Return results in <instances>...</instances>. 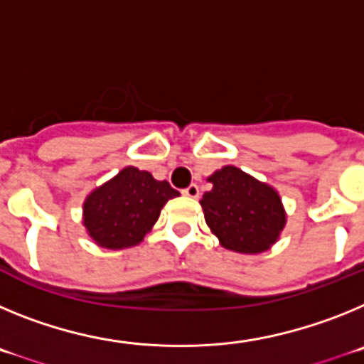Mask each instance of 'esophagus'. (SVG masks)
<instances>
[{"label":"esophagus","mask_w":364,"mask_h":364,"mask_svg":"<svg viewBox=\"0 0 364 364\" xmlns=\"http://www.w3.org/2000/svg\"><path fill=\"white\" fill-rule=\"evenodd\" d=\"M184 195L189 198H198V195H200V189H198L197 184H191L189 188L184 189Z\"/></svg>","instance_id":"34e87169"}]
</instances>
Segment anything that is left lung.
Returning <instances> with one entry per match:
<instances>
[{"label": "left lung", "instance_id": "left-lung-1", "mask_svg": "<svg viewBox=\"0 0 364 364\" xmlns=\"http://www.w3.org/2000/svg\"><path fill=\"white\" fill-rule=\"evenodd\" d=\"M208 182L213 188L204 193L200 205L220 246L246 255L268 252L288 218L277 189L235 166L217 169Z\"/></svg>", "mask_w": 364, "mask_h": 364}]
</instances>
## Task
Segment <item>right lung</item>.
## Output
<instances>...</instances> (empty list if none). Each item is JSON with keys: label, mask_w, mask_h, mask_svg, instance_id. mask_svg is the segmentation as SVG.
Returning <instances> with one entry per match:
<instances>
[{"label": "right lung", "mask_w": 364, "mask_h": 364, "mask_svg": "<svg viewBox=\"0 0 364 364\" xmlns=\"http://www.w3.org/2000/svg\"><path fill=\"white\" fill-rule=\"evenodd\" d=\"M180 193L149 171L124 167L83 200L82 224L92 242L105 250L138 246L153 230L167 200Z\"/></svg>", "instance_id": "obj_1"}]
</instances>
